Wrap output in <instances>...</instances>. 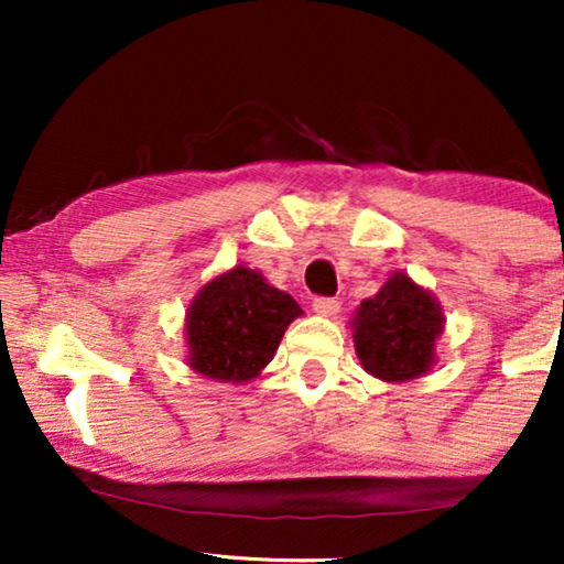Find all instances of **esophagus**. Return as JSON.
<instances>
[{"instance_id":"34e87169","label":"esophagus","mask_w":564,"mask_h":564,"mask_svg":"<svg viewBox=\"0 0 564 564\" xmlns=\"http://www.w3.org/2000/svg\"><path fill=\"white\" fill-rule=\"evenodd\" d=\"M313 311L318 315H336L338 311H341V303H338L336 297H315Z\"/></svg>"}]
</instances>
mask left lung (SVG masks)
<instances>
[{"label": "left lung", "mask_w": 564, "mask_h": 564, "mask_svg": "<svg viewBox=\"0 0 564 564\" xmlns=\"http://www.w3.org/2000/svg\"><path fill=\"white\" fill-rule=\"evenodd\" d=\"M444 315L436 300L398 272L361 303L354 318V346L361 367L388 382L413 380L434 365Z\"/></svg>", "instance_id": "1"}]
</instances>
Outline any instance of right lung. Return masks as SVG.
Segmentation results:
<instances>
[{"label": "right lung", "mask_w": 564, "mask_h": 564, "mask_svg": "<svg viewBox=\"0 0 564 564\" xmlns=\"http://www.w3.org/2000/svg\"><path fill=\"white\" fill-rule=\"evenodd\" d=\"M303 313L259 272L230 269L199 290L187 313L189 367L220 382H246L272 361L284 328Z\"/></svg>", "instance_id": "add662e5"}]
</instances>
